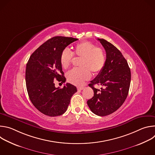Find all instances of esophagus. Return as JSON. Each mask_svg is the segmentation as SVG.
Masks as SVG:
<instances>
[{"mask_svg":"<svg viewBox=\"0 0 155 155\" xmlns=\"http://www.w3.org/2000/svg\"><path fill=\"white\" fill-rule=\"evenodd\" d=\"M83 89H84V86H78L77 87V90H79V91L83 90Z\"/></svg>","mask_w":155,"mask_h":155,"instance_id":"esophagus-1","label":"esophagus"}]
</instances>
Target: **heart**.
Listing matches in <instances>:
<instances>
[{
	"instance_id": "heart-1",
	"label": "heart",
	"mask_w": 155,
	"mask_h": 155,
	"mask_svg": "<svg viewBox=\"0 0 155 155\" xmlns=\"http://www.w3.org/2000/svg\"><path fill=\"white\" fill-rule=\"evenodd\" d=\"M74 55L80 58V68H74L67 73L69 82L80 85L90 78L91 71L96 74L103 69L105 63L104 51L89 41H83L74 46L73 53L68 48H64L61 53L59 62L64 69H68L72 63Z\"/></svg>"
}]
</instances>
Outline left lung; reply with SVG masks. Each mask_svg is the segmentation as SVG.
<instances>
[{
  "label": "left lung",
  "mask_w": 155,
  "mask_h": 155,
  "mask_svg": "<svg viewBox=\"0 0 155 155\" xmlns=\"http://www.w3.org/2000/svg\"><path fill=\"white\" fill-rule=\"evenodd\" d=\"M106 52L103 69L89 84L94 91V96L87 101L88 107L94 114L104 117L117 110L125 101L129 90L130 71L127 61L121 53L111 43L97 38ZM94 84L103 86L101 90Z\"/></svg>",
  "instance_id": "1"
}]
</instances>
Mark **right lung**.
Wrapping results in <instances>:
<instances>
[{"label": "right lung", "mask_w": 155, "mask_h": 155, "mask_svg": "<svg viewBox=\"0 0 155 155\" xmlns=\"http://www.w3.org/2000/svg\"><path fill=\"white\" fill-rule=\"evenodd\" d=\"M78 39L54 37L40 46L30 56L26 65V84L29 99L34 107L49 117L62 115L67 110L76 86L66 83L62 88L56 87L54 79L64 83L59 62L61 51ZM61 82V83H62Z\"/></svg>", "instance_id": "right-lung-1"}]
</instances>
